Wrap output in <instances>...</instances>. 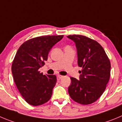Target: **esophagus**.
Instances as JSON below:
<instances>
[{
  "label": "esophagus",
  "instance_id": "34e87169",
  "mask_svg": "<svg viewBox=\"0 0 122 122\" xmlns=\"http://www.w3.org/2000/svg\"><path fill=\"white\" fill-rule=\"evenodd\" d=\"M57 77H58V79H62V78H63V76H62V75H58L57 76Z\"/></svg>",
  "mask_w": 122,
  "mask_h": 122
}]
</instances>
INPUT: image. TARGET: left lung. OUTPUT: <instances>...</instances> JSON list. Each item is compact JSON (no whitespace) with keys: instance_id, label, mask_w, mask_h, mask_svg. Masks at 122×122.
Masks as SVG:
<instances>
[{"instance_id":"obj_1","label":"left lung","mask_w":122,"mask_h":122,"mask_svg":"<svg viewBox=\"0 0 122 122\" xmlns=\"http://www.w3.org/2000/svg\"><path fill=\"white\" fill-rule=\"evenodd\" d=\"M67 37L76 44L78 64L82 67L79 80L70 78L69 95L78 103L91 104L105 90L110 77V60L102 46L96 41L81 35H70Z\"/></svg>"}]
</instances>
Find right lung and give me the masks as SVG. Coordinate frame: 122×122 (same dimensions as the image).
I'll list each match as a JSON object with an SVG mask.
<instances>
[{"instance_id": "1", "label": "right lung", "mask_w": 122, "mask_h": 122, "mask_svg": "<svg viewBox=\"0 0 122 122\" xmlns=\"http://www.w3.org/2000/svg\"><path fill=\"white\" fill-rule=\"evenodd\" d=\"M64 35H46L28 40L18 49L11 70L15 84L25 101L33 106L49 101L56 83L55 75H43L38 69L47 61L49 52Z\"/></svg>"}]
</instances>
